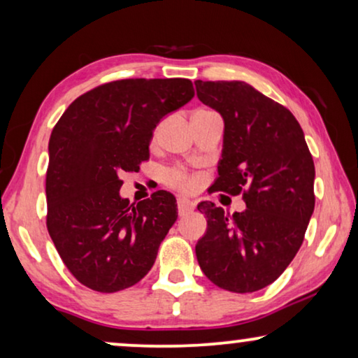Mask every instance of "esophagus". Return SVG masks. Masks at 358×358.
I'll return each instance as SVG.
<instances>
[{
  "label": "esophagus",
  "mask_w": 358,
  "mask_h": 358,
  "mask_svg": "<svg viewBox=\"0 0 358 358\" xmlns=\"http://www.w3.org/2000/svg\"><path fill=\"white\" fill-rule=\"evenodd\" d=\"M194 210V203L190 202L187 199H179L178 200V212H179V217H185V215H189L190 212Z\"/></svg>",
  "instance_id": "obj_1"
}]
</instances>
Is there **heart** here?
Listing matches in <instances>:
<instances>
[{
	"label": "heart",
	"mask_w": 358,
	"mask_h": 358,
	"mask_svg": "<svg viewBox=\"0 0 358 358\" xmlns=\"http://www.w3.org/2000/svg\"><path fill=\"white\" fill-rule=\"evenodd\" d=\"M155 138L158 136V130H155ZM166 180L171 185H174V187H179V189H184V190H192L195 185H197V179L190 178L184 173V171L180 169H169L168 173H166Z\"/></svg>",
	"instance_id": "heart-1"
}]
</instances>
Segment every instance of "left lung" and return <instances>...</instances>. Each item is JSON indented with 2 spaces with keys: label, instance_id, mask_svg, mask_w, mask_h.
I'll use <instances>...</instances> for the list:
<instances>
[{
  "label": "left lung",
  "instance_id": "8db88e82",
  "mask_svg": "<svg viewBox=\"0 0 358 358\" xmlns=\"http://www.w3.org/2000/svg\"><path fill=\"white\" fill-rule=\"evenodd\" d=\"M197 97L223 117V150L213 190L243 194L231 217L199 203L207 231L195 254L215 285L252 293L275 282L300 249L315 210V163L287 107L244 81H195Z\"/></svg>",
  "mask_w": 358,
  "mask_h": 358
}]
</instances>
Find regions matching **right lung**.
Listing matches in <instances>:
<instances>
[{"instance_id": "add662e5", "label": "right lung", "mask_w": 358, "mask_h": 358, "mask_svg": "<svg viewBox=\"0 0 358 358\" xmlns=\"http://www.w3.org/2000/svg\"><path fill=\"white\" fill-rule=\"evenodd\" d=\"M194 94L185 78L106 83L73 101L53 127L48 234L68 271L91 290H124L153 267L178 220L176 197L158 190L134 205L120 197V176L140 169L156 125Z\"/></svg>"}]
</instances>
